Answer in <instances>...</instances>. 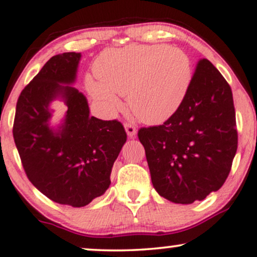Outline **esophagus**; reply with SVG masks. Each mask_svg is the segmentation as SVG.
<instances>
[{
    "mask_svg": "<svg viewBox=\"0 0 257 257\" xmlns=\"http://www.w3.org/2000/svg\"><path fill=\"white\" fill-rule=\"evenodd\" d=\"M125 130H126V134L130 138H134L136 135H137V128H136V126L132 125V123L130 122H125Z\"/></svg>",
    "mask_w": 257,
    "mask_h": 257,
    "instance_id": "obj_1",
    "label": "esophagus"
}]
</instances>
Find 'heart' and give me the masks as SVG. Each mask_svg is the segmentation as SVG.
<instances>
[{
  "instance_id": "1",
  "label": "heart",
  "mask_w": 257,
  "mask_h": 257,
  "mask_svg": "<svg viewBox=\"0 0 257 257\" xmlns=\"http://www.w3.org/2000/svg\"><path fill=\"white\" fill-rule=\"evenodd\" d=\"M97 80L87 89L108 112L119 108L126 95L130 109L142 121L161 123L185 100L192 82V64L185 51L163 45H130L106 50L94 64Z\"/></svg>"
}]
</instances>
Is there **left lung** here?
Here are the masks:
<instances>
[{
  "label": "left lung",
  "instance_id": "1",
  "mask_svg": "<svg viewBox=\"0 0 257 257\" xmlns=\"http://www.w3.org/2000/svg\"><path fill=\"white\" fill-rule=\"evenodd\" d=\"M138 138L158 194L175 204L204 200L229 176L238 136L232 91L208 59H200L179 109Z\"/></svg>",
  "mask_w": 257,
  "mask_h": 257
}]
</instances>
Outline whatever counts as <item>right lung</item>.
Listing matches in <instances>:
<instances>
[{"label":"right lung","instance_id":"obj_1","mask_svg":"<svg viewBox=\"0 0 257 257\" xmlns=\"http://www.w3.org/2000/svg\"><path fill=\"white\" fill-rule=\"evenodd\" d=\"M81 53L53 56L21 91L13 137L28 180L38 191L62 205L82 207L102 195L125 144L122 123L90 116L88 101L71 87ZM66 84V86L64 84ZM68 107L62 125L49 127L53 99Z\"/></svg>","mask_w":257,"mask_h":257}]
</instances>
